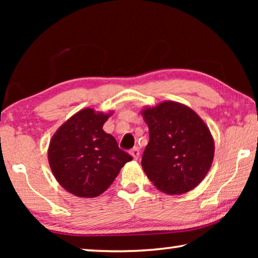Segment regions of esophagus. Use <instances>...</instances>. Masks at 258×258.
Returning a JSON list of instances; mask_svg holds the SVG:
<instances>
[{
	"label": "esophagus",
	"instance_id": "34e87169",
	"mask_svg": "<svg viewBox=\"0 0 258 258\" xmlns=\"http://www.w3.org/2000/svg\"><path fill=\"white\" fill-rule=\"evenodd\" d=\"M130 154H131V156H132L135 160H137L139 158V156H140V149H139L138 147H135V148H133L132 150L130 151Z\"/></svg>",
	"mask_w": 258,
	"mask_h": 258
}]
</instances>
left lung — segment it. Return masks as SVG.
<instances>
[{
  "label": "left lung",
  "mask_w": 258,
  "mask_h": 258,
  "mask_svg": "<svg viewBox=\"0 0 258 258\" xmlns=\"http://www.w3.org/2000/svg\"><path fill=\"white\" fill-rule=\"evenodd\" d=\"M149 127V143L142 167L149 180L166 195L195 189L207 175L215 145L208 126L185 104L164 101L141 111Z\"/></svg>",
  "instance_id": "1"
}]
</instances>
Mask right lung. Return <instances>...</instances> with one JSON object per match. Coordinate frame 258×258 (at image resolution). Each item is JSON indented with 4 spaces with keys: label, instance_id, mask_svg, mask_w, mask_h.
<instances>
[{
    "label": "right lung",
    "instance_id": "obj_1",
    "mask_svg": "<svg viewBox=\"0 0 258 258\" xmlns=\"http://www.w3.org/2000/svg\"><path fill=\"white\" fill-rule=\"evenodd\" d=\"M112 111L82 109L56 130L47 159L55 180L64 190L81 198L103 194L132 156L119 149L103 124Z\"/></svg>",
    "mask_w": 258,
    "mask_h": 258
}]
</instances>
